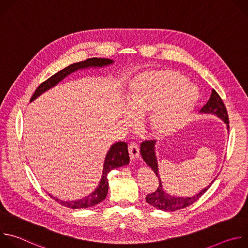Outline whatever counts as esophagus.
I'll return each instance as SVG.
<instances>
[{"mask_svg":"<svg viewBox=\"0 0 248 248\" xmlns=\"http://www.w3.org/2000/svg\"><path fill=\"white\" fill-rule=\"evenodd\" d=\"M128 153L130 159H137L139 158V146L136 142H130L128 145Z\"/></svg>","mask_w":248,"mask_h":248,"instance_id":"obj_1","label":"esophagus"}]
</instances>
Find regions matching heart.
Listing matches in <instances>:
<instances>
[{
  "label": "heart",
  "instance_id": "heart-1",
  "mask_svg": "<svg viewBox=\"0 0 248 248\" xmlns=\"http://www.w3.org/2000/svg\"><path fill=\"white\" fill-rule=\"evenodd\" d=\"M186 78L169 69L150 70L136 76L126 93L128 108L139 118L147 116L149 127L157 134L167 135L188 121L195 109L199 93L186 83ZM129 124L133 116L126 112Z\"/></svg>",
  "mask_w": 248,
  "mask_h": 248
}]
</instances>
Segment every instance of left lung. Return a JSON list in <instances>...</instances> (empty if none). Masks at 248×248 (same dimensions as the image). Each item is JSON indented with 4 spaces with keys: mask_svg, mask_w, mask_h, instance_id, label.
<instances>
[{
    "mask_svg": "<svg viewBox=\"0 0 248 248\" xmlns=\"http://www.w3.org/2000/svg\"><path fill=\"white\" fill-rule=\"evenodd\" d=\"M200 113L216 115L218 118L224 121V123L227 124V127L229 129L230 127L229 116H228L226 106L223 100L221 99L220 95L215 91V89H212L210 99L208 100L206 105L203 106V108L200 110ZM155 144H156L155 140H150V141L147 140L141 143L140 145V154L142 156V159L153 170V171L156 173V175L159 179V186L157 187V189L146 196L147 203H149L151 206L157 209L167 211V212H173L176 210H181L186 207H188L189 205L197 201L209 189L211 185L214 183L216 179L214 181H212V183L208 186H206L204 189H202L197 194L191 197H176V196H171L166 193V191L163 188L162 181L159 175V169H158L157 157L155 152Z\"/></svg>",
    "mask_w": 248,
    "mask_h": 248,
    "instance_id": "1",
    "label": "left lung"
}]
</instances>
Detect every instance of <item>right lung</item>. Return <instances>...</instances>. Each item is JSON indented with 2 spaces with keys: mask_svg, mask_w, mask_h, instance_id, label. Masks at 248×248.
Segmentation results:
<instances>
[{
  "mask_svg": "<svg viewBox=\"0 0 248 248\" xmlns=\"http://www.w3.org/2000/svg\"><path fill=\"white\" fill-rule=\"evenodd\" d=\"M113 62H114V61L110 60V59L90 58L83 62L69 64L68 66L60 70V72H58L57 74H55L54 76L49 78L47 80L42 82L33 93L31 99H30V102H32L33 100L39 97L45 91H47L50 88L57 85L64 78H66L72 73L77 72V70H78V69H84V68H89V67L107 66ZM128 163H129V156H128V151H127V144L125 142H124V141H120V142L113 144L111 146L110 150L108 151L107 155H106L101 181H100L97 188L92 193H90L89 195L85 196L82 199H78V200H75V201H62V200H60V199L50 195V194L49 195L53 199H55L59 204L62 205L64 207H67V208L82 209V208H88V207L95 206V205L99 204L100 202H102L106 198V196H107L108 187H109L108 173L112 170L120 168L124 165H127Z\"/></svg>",
  "mask_w": 248,
  "mask_h": 248,
  "instance_id": "add662e5",
  "label": "right lung"
}]
</instances>
